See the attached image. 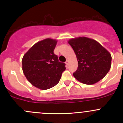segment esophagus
<instances>
[{"label":"esophagus","instance_id":"obj_1","mask_svg":"<svg viewBox=\"0 0 123 123\" xmlns=\"http://www.w3.org/2000/svg\"><path fill=\"white\" fill-rule=\"evenodd\" d=\"M65 64H67V65H68V64H69V61H67L66 62H65Z\"/></svg>","mask_w":123,"mask_h":123}]
</instances>
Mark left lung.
<instances>
[{
	"instance_id": "1",
	"label": "left lung",
	"mask_w": 123,
	"mask_h": 123,
	"mask_svg": "<svg viewBox=\"0 0 123 123\" xmlns=\"http://www.w3.org/2000/svg\"><path fill=\"white\" fill-rule=\"evenodd\" d=\"M78 61V68L73 75L86 85H93L106 75L111 68V54L94 39L79 37L68 42Z\"/></svg>"
}]
</instances>
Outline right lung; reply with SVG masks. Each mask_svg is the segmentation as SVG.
Masks as SVG:
<instances>
[{"label":"right lung","mask_w":123,"mask_h":123,"mask_svg":"<svg viewBox=\"0 0 123 123\" xmlns=\"http://www.w3.org/2000/svg\"><path fill=\"white\" fill-rule=\"evenodd\" d=\"M56 43V40L49 38L38 42L24 54L22 59L26 79L41 90L56 85L66 69L65 63L59 62L54 53Z\"/></svg>","instance_id":"obj_1"}]
</instances>
